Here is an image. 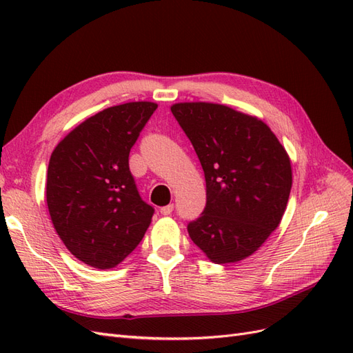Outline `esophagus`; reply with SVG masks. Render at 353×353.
<instances>
[{
	"mask_svg": "<svg viewBox=\"0 0 353 353\" xmlns=\"http://www.w3.org/2000/svg\"><path fill=\"white\" fill-rule=\"evenodd\" d=\"M172 210H174V205H168V206L160 208V213H162V215H165V216L170 215V213H172Z\"/></svg>",
	"mask_w": 353,
	"mask_h": 353,
	"instance_id": "1",
	"label": "esophagus"
}]
</instances>
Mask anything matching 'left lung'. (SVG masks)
Here are the masks:
<instances>
[{"instance_id":"8db88e82","label":"left lung","mask_w":353,"mask_h":353,"mask_svg":"<svg viewBox=\"0 0 353 353\" xmlns=\"http://www.w3.org/2000/svg\"><path fill=\"white\" fill-rule=\"evenodd\" d=\"M170 112L193 144L206 179V208L190 239L213 263L249 258L280 225L292 190V163L259 117L205 101Z\"/></svg>"}]
</instances>
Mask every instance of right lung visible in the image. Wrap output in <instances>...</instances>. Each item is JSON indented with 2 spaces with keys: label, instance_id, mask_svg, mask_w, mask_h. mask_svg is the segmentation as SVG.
<instances>
[{
  "label": "right lung",
  "instance_id": "1",
  "mask_svg": "<svg viewBox=\"0 0 353 353\" xmlns=\"http://www.w3.org/2000/svg\"><path fill=\"white\" fill-rule=\"evenodd\" d=\"M157 109L132 101L104 109L56 145L47 172V206L68 250L92 268L121 263L150 225L154 209L131 175V147Z\"/></svg>",
  "mask_w": 353,
  "mask_h": 353
}]
</instances>
